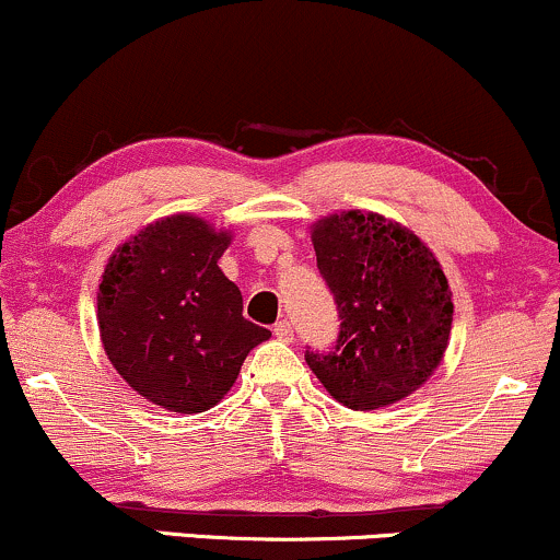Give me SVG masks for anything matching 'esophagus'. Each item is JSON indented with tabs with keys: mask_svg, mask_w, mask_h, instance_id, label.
<instances>
[{
	"mask_svg": "<svg viewBox=\"0 0 560 560\" xmlns=\"http://www.w3.org/2000/svg\"><path fill=\"white\" fill-rule=\"evenodd\" d=\"M275 336L280 338V341H293V328L288 319H280V323H275Z\"/></svg>",
	"mask_w": 560,
	"mask_h": 560,
	"instance_id": "obj_1",
	"label": "esophagus"
}]
</instances>
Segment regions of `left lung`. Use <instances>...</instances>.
Returning <instances> with one entry per match:
<instances>
[{
  "label": "left lung",
  "instance_id": "1",
  "mask_svg": "<svg viewBox=\"0 0 560 560\" xmlns=\"http://www.w3.org/2000/svg\"><path fill=\"white\" fill-rule=\"evenodd\" d=\"M312 243L341 325L330 351L306 347V364L351 410L405 399L429 381L450 341L442 267L410 230L378 213H332L314 224Z\"/></svg>",
  "mask_w": 560,
  "mask_h": 560
}]
</instances>
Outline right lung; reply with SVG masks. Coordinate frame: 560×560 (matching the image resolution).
Segmentation results:
<instances>
[{"label":"right lung","instance_id":"obj_1","mask_svg":"<svg viewBox=\"0 0 560 560\" xmlns=\"http://www.w3.org/2000/svg\"><path fill=\"white\" fill-rule=\"evenodd\" d=\"M228 246V232L177 213L116 248L103 272L105 354L137 394L172 412L217 405L248 351L272 336L243 317L241 291L217 264Z\"/></svg>","mask_w":560,"mask_h":560}]
</instances>
